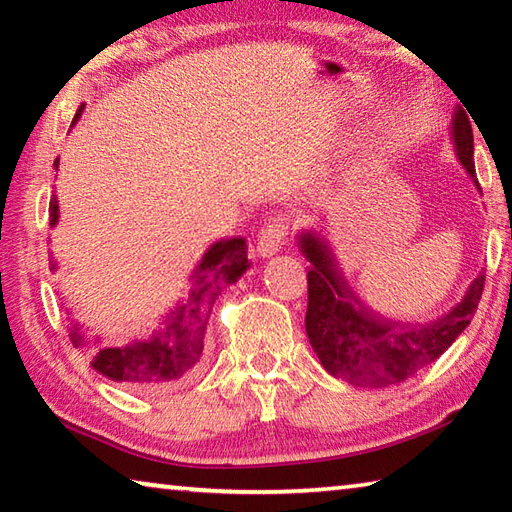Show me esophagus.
<instances>
[{
    "instance_id": "esophagus-1",
    "label": "esophagus",
    "mask_w": 512,
    "mask_h": 512,
    "mask_svg": "<svg viewBox=\"0 0 512 512\" xmlns=\"http://www.w3.org/2000/svg\"><path fill=\"white\" fill-rule=\"evenodd\" d=\"M291 221L284 214H273L264 221L262 230L257 237V253L262 257H271L282 248L284 241L289 237Z\"/></svg>"
}]
</instances>
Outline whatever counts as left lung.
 <instances>
[{
  "label": "left lung",
  "instance_id": "left-lung-1",
  "mask_svg": "<svg viewBox=\"0 0 512 512\" xmlns=\"http://www.w3.org/2000/svg\"><path fill=\"white\" fill-rule=\"evenodd\" d=\"M470 117L463 108L456 110L454 142L458 158L474 178ZM300 250L309 259L305 316L309 343L329 375L354 386H391L436 361L470 325L485 284V273L476 275L465 298L436 323L400 325L359 305L325 241L307 232L300 237Z\"/></svg>",
  "mask_w": 512,
  "mask_h": 512
}]
</instances>
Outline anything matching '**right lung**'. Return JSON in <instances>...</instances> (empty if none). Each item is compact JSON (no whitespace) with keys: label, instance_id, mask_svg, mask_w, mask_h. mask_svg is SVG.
Returning a JSON list of instances; mask_svg holds the SVG:
<instances>
[{"label":"right lung","instance_id":"add662e5","mask_svg":"<svg viewBox=\"0 0 512 512\" xmlns=\"http://www.w3.org/2000/svg\"><path fill=\"white\" fill-rule=\"evenodd\" d=\"M81 110L83 106L74 119H79ZM56 221L58 201L54 196L49 203V225H56ZM248 266L244 237L216 241L194 271L185 298L178 300L176 309L169 311L162 325L142 339L92 350L90 366L137 393H158L194 375L203 359L205 327L216 293L225 284L237 282ZM69 339L74 345L85 343L81 327L74 320L69 323Z\"/></svg>","mask_w":512,"mask_h":512}]
</instances>
